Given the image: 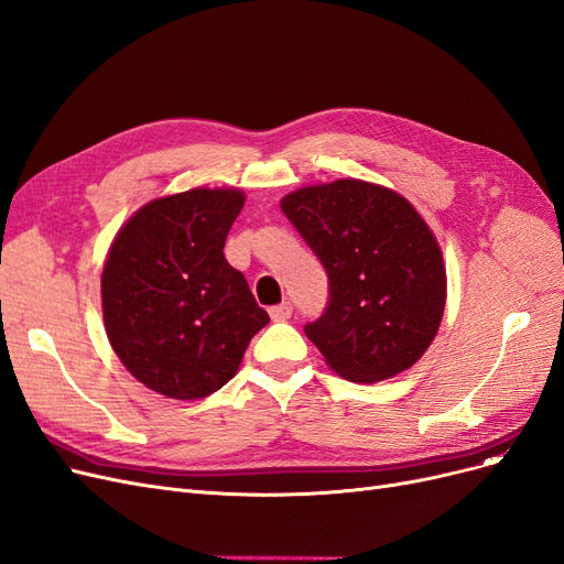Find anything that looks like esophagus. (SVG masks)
<instances>
[{"mask_svg": "<svg viewBox=\"0 0 564 564\" xmlns=\"http://www.w3.org/2000/svg\"><path fill=\"white\" fill-rule=\"evenodd\" d=\"M269 316L274 321H288L290 316H293V306H290V302H281V304L269 308Z\"/></svg>", "mask_w": 564, "mask_h": 564, "instance_id": "esophagus-1", "label": "esophagus"}]
</instances>
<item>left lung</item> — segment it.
Instances as JSON below:
<instances>
[{
	"label": "left lung",
	"mask_w": 564,
	"mask_h": 564,
	"mask_svg": "<svg viewBox=\"0 0 564 564\" xmlns=\"http://www.w3.org/2000/svg\"><path fill=\"white\" fill-rule=\"evenodd\" d=\"M281 210L328 274V306L304 325L325 362L366 384L412 368L441 328L447 295L443 252L422 215L362 180L290 192Z\"/></svg>",
	"instance_id": "1"
}]
</instances>
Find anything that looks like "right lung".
Instances as JSON below:
<instances>
[{
    "instance_id": "1",
    "label": "right lung",
    "mask_w": 564,
    "mask_h": 564,
    "mask_svg": "<svg viewBox=\"0 0 564 564\" xmlns=\"http://www.w3.org/2000/svg\"><path fill=\"white\" fill-rule=\"evenodd\" d=\"M239 189H189L144 204L102 269V318L119 360L144 387L196 401L223 389L269 323L225 260Z\"/></svg>"
}]
</instances>
